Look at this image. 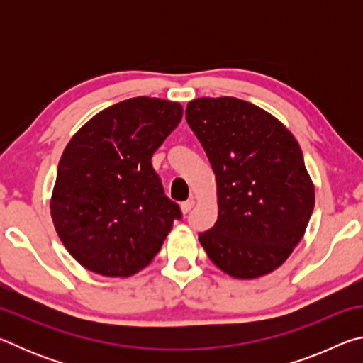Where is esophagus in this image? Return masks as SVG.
<instances>
[{
  "label": "esophagus",
  "mask_w": 363,
  "mask_h": 363,
  "mask_svg": "<svg viewBox=\"0 0 363 363\" xmlns=\"http://www.w3.org/2000/svg\"><path fill=\"white\" fill-rule=\"evenodd\" d=\"M194 205H195V200H194V199H190V200H187V201H184V203L181 205V210H182V213H189V211L192 210V208H194Z\"/></svg>",
  "instance_id": "obj_1"
}]
</instances>
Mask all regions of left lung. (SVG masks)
<instances>
[{
    "instance_id": "1",
    "label": "left lung",
    "mask_w": 363,
    "mask_h": 363,
    "mask_svg": "<svg viewBox=\"0 0 363 363\" xmlns=\"http://www.w3.org/2000/svg\"><path fill=\"white\" fill-rule=\"evenodd\" d=\"M186 120L216 177L218 220L199 233L208 257L238 280L279 269L315 203L298 140L274 115L237 97L190 101Z\"/></svg>"
}]
</instances>
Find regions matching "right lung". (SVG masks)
I'll return each instance as SVG.
<instances>
[{"instance_id": "right-lung-1", "label": "right lung", "mask_w": 363, "mask_h": 363, "mask_svg": "<svg viewBox=\"0 0 363 363\" xmlns=\"http://www.w3.org/2000/svg\"><path fill=\"white\" fill-rule=\"evenodd\" d=\"M182 106L133 97L104 108L64 149L51 218L67 251L91 272L130 277L149 266L181 218L152 155L182 120Z\"/></svg>"}]
</instances>
